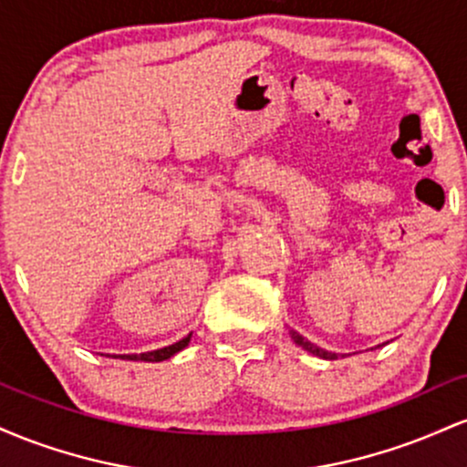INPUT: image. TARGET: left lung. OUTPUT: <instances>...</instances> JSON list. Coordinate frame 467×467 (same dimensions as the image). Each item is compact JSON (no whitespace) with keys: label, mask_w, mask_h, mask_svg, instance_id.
I'll return each instance as SVG.
<instances>
[{"label":"left lung","mask_w":467,"mask_h":467,"mask_svg":"<svg viewBox=\"0 0 467 467\" xmlns=\"http://www.w3.org/2000/svg\"><path fill=\"white\" fill-rule=\"evenodd\" d=\"M289 336H292V340L296 342V345L301 347V349H305L307 353H312V356L323 358V360H336V358H337V353H334V351H327V349H323V347L314 345V342H309L307 337H303L301 334H298V331L289 329Z\"/></svg>","instance_id":"8db88e82"}]
</instances>
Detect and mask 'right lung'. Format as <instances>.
Listing matches in <instances>:
<instances>
[{
    "mask_svg": "<svg viewBox=\"0 0 467 467\" xmlns=\"http://www.w3.org/2000/svg\"><path fill=\"white\" fill-rule=\"evenodd\" d=\"M191 336H184L182 340L173 342V345L169 347H162V349H155V351H144V353H122V356H111V358H120V360H142V362H162V360H169L171 356H175V353H180L182 349H186L191 342Z\"/></svg>",
    "mask_w": 467,
    "mask_h": 467,
    "instance_id": "right-lung-1",
    "label": "right lung"
}]
</instances>
